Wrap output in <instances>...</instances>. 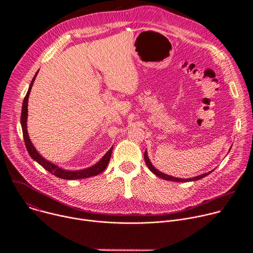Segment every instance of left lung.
<instances>
[{"instance_id":"8db88e82","label":"left lung","mask_w":253,"mask_h":253,"mask_svg":"<svg viewBox=\"0 0 253 253\" xmlns=\"http://www.w3.org/2000/svg\"><path fill=\"white\" fill-rule=\"evenodd\" d=\"M144 159H145V162H146V165L148 166V168L150 169L151 172H153L155 175H157L158 177L162 178V179H165V180H169V181H176V182H188V181H195V180H198V179H201V178H204L205 176L209 175L212 171L210 172H207V173H204V174H201V175H198L196 177H193V178H187V179H183V178H176V177H173V176H170V175H167L165 173H162L160 172L159 170H157L153 165L152 163L150 162L149 158H148V155H147V151H145V153H144Z\"/></svg>"}]
</instances>
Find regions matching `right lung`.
<instances>
[{
	"label": "right lung",
	"mask_w": 253,
	"mask_h": 253,
	"mask_svg": "<svg viewBox=\"0 0 253 253\" xmlns=\"http://www.w3.org/2000/svg\"><path fill=\"white\" fill-rule=\"evenodd\" d=\"M39 72V71H38ZM37 73L35 74L30 87L28 89V92L24 98V102H23V106H22V113H21V125H22V130H23V136H24V141H25V145L27 148V151L29 152L30 156L35 160L37 161L43 168H45L47 171H49L50 173H52L53 175H55L56 177H59L61 179H67V180H74V179H84V178H88L91 176H96L98 174H100L101 172H103L105 170V168L107 167L108 163L110 161V157L112 154V150L113 147H111V149L108 151L103 157L102 159L97 162L95 165L86 168V169H81V170H76V171H71V170H65L62 169L61 167L49 162L48 160H46L44 157H42L38 151L36 150V148L34 147V145L32 144L29 135H28V131H27V116H28V100H29V95L32 89V86L34 84V81L37 77Z\"/></svg>",
	"instance_id": "1"
}]
</instances>
